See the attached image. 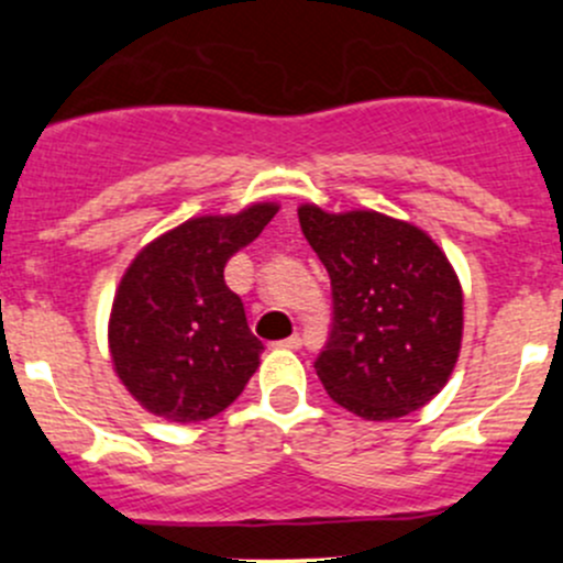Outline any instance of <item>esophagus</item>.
Listing matches in <instances>:
<instances>
[{
    "label": "esophagus",
    "mask_w": 563,
    "mask_h": 563,
    "mask_svg": "<svg viewBox=\"0 0 563 563\" xmlns=\"http://www.w3.org/2000/svg\"><path fill=\"white\" fill-rule=\"evenodd\" d=\"M277 349H288V351H297V349H302V338H299V334H291V338H286V340H280V343H275Z\"/></svg>",
    "instance_id": "1"
}]
</instances>
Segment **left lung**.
<instances>
[{"mask_svg":"<svg viewBox=\"0 0 563 563\" xmlns=\"http://www.w3.org/2000/svg\"><path fill=\"white\" fill-rule=\"evenodd\" d=\"M332 283V329L316 373L334 402L384 422L433 400L463 338V291L441 247L378 212L299 207Z\"/></svg>","mask_w":563,"mask_h":563,"instance_id":"8db88e82","label":"left lung"}]
</instances>
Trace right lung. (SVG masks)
Here are the masks:
<instances>
[{
	"mask_svg": "<svg viewBox=\"0 0 563 563\" xmlns=\"http://www.w3.org/2000/svg\"><path fill=\"white\" fill-rule=\"evenodd\" d=\"M253 203L229 218H192L146 245L113 297L108 345L130 395L172 422H203L242 395L264 343L225 286V261L275 218Z\"/></svg>",
	"mask_w": 563,
	"mask_h": 563,
	"instance_id": "right-lung-1",
	"label": "right lung"
}]
</instances>
